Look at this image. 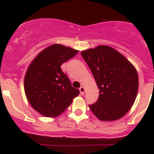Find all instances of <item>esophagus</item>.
<instances>
[{
    "mask_svg": "<svg viewBox=\"0 0 154 154\" xmlns=\"http://www.w3.org/2000/svg\"><path fill=\"white\" fill-rule=\"evenodd\" d=\"M79 91H80V93L82 95H83L84 94V93H85V88L84 87H82V86H81L80 88H79Z\"/></svg>",
    "mask_w": 154,
    "mask_h": 154,
    "instance_id": "1",
    "label": "esophagus"
}]
</instances>
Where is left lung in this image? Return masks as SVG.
I'll use <instances>...</instances> for the list:
<instances>
[{
	"label": "left lung",
	"mask_w": 154,
	"mask_h": 154,
	"mask_svg": "<svg viewBox=\"0 0 154 154\" xmlns=\"http://www.w3.org/2000/svg\"><path fill=\"white\" fill-rule=\"evenodd\" d=\"M99 89V96L90 109L102 121L122 117L137 96L138 76L130 61L112 48L100 45L81 52Z\"/></svg>",
	"instance_id": "left-lung-1"
}]
</instances>
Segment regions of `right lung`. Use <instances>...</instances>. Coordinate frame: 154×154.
Here are the masks:
<instances>
[{
  "mask_svg": "<svg viewBox=\"0 0 154 154\" xmlns=\"http://www.w3.org/2000/svg\"><path fill=\"white\" fill-rule=\"evenodd\" d=\"M78 51L54 44L33 60L24 78V91L33 109L42 115L54 117L64 111L79 95L61 66Z\"/></svg>",
  "mask_w": 154,
  "mask_h": 154,
  "instance_id": "1",
  "label": "right lung"
}]
</instances>
